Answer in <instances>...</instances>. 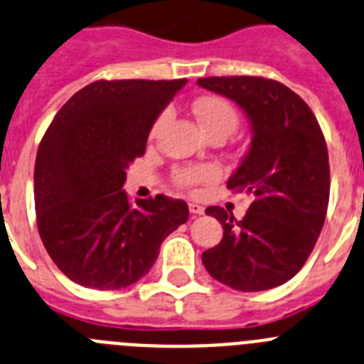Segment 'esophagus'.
I'll list each match as a JSON object with an SVG mask.
<instances>
[{
	"label": "esophagus",
	"mask_w": 364,
	"mask_h": 364,
	"mask_svg": "<svg viewBox=\"0 0 364 364\" xmlns=\"http://www.w3.org/2000/svg\"><path fill=\"white\" fill-rule=\"evenodd\" d=\"M188 210L190 214H194V215H201L203 212H205V208H203L199 203H188Z\"/></svg>",
	"instance_id": "obj_1"
}]
</instances>
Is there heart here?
I'll use <instances>...</instances> for the list:
<instances>
[{
	"label": "heart",
	"instance_id": "1",
	"mask_svg": "<svg viewBox=\"0 0 364 364\" xmlns=\"http://www.w3.org/2000/svg\"><path fill=\"white\" fill-rule=\"evenodd\" d=\"M192 110H194V116L201 129L208 136L210 134H227L228 136V134L234 132L239 123V116L234 107L221 97H201V100L196 101ZM163 121H165V117H159L154 130H158ZM214 172V168H183L176 174V179L181 185H192L196 181L212 178Z\"/></svg>",
	"mask_w": 364,
	"mask_h": 364
}]
</instances>
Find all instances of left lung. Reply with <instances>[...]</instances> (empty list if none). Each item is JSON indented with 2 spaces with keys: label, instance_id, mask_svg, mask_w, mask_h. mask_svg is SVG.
Returning <instances> with one entry per match:
<instances>
[{
  "label": "left lung",
  "instance_id": "obj_1",
  "mask_svg": "<svg viewBox=\"0 0 364 364\" xmlns=\"http://www.w3.org/2000/svg\"><path fill=\"white\" fill-rule=\"evenodd\" d=\"M201 88L228 97L250 123V146L227 186L248 192L241 221L221 206H208L223 239L203 252L214 279L241 292H261L292 279L325 223L330 166L316 116L296 92L255 76L203 77Z\"/></svg>",
  "mask_w": 364,
  "mask_h": 364
}]
</instances>
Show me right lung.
I'll list each match as a JSON object with an SVG mask.
<instances>
[{
  "mask_svg": "<svg viewBox=\"0 0 364 364\" xmlns=\"http://www.w3.org/2000/svg\"><path fill=\"white\" fill-rule=\"evenodd\" d=\"M186 85L94 81L60 109L36 156L34 201L45 248L68 279L119 290L149 274L163 239L188 219L181 199L130 205L127 168L159 114Z\"/></svg>",
  "mask_w": 364,
  "mask_h": 364,
  "instance_id": "add662e5",
  "label": "right lung"
}]
</instances>
